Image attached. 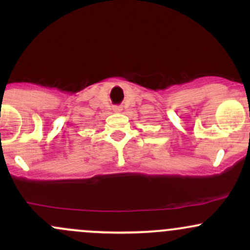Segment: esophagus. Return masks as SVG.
Instances as JSON below:
<instances>
[{"label":"esophagus","mask_w":250,"mask_h":250,"mask_svg":"<svg viewBox=\"0 0 250 250\" xmlns=\"http://www.w3.org/2000/svg\"><path fill=\"white\" fill-rule=\"evenodd\" d=\"M122 107H115V108H114V111L115 112H120V111H122Z\"/></svg>","instance_id":"esophagus-1"}]
</instances>
